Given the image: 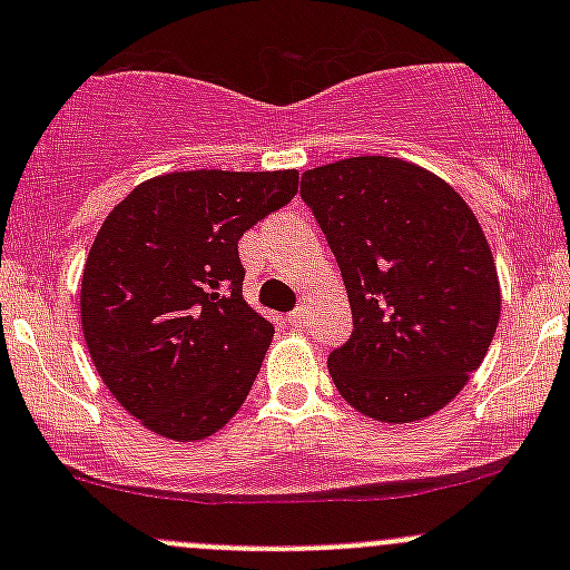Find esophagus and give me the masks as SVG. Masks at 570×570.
<instances>
[{"mask_svg": "<svg viewBox=\"0 0 570 570\" xmlns=\"http://www.w3.org/2000/svg\"><path fill=\"white\" fill-rule=\"evenodd\" d=\"M289 322H292V325H295V327L306 325V322H308V308H306V306H297L295 312L289 314Z\"/></svg>", "mask_w": 570, "mask_h": 570, "instance_id": "34e87169", "label": "esophagus"}]
</instances>
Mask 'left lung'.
Returning <instances> with one entry per match:
<instances>
[{
	"label": "left lung",
	"mask_w": 570,
	"mask_h": 570,
	"mask_svg": "<svg viewBox=\"0 0 570 570\" xmlns=\"http://www.w3.org/2000/svg\"><path fill=\"white\" fill-rule=\"evenodd\" d=\"M301 195L342 269L353 336L327 358L338 394L377 422L452 402L497 333L502 292L469 204L394 157L306 170Z\"/></svg>",
	"instance_id": "left-lung-1"
}]
</instances>
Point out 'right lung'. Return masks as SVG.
Here are the masks:
<instances>
[{
  "label": "right lung",
  "mask_w": 570,
  "mask_h": 570,
  "mask_svg": "<svg viewBox=\"0 0 570 570\" xmlns=\"http://www.w3.org/2000/svg\"><path fill=\"white\" fill-rule=\"evenodd\" d=\"M297 193V170H181L137 184L101 223L82 273L96 372L151 433L226 428L273 342L243 297L239 239Z\"/></svg>",
  "instance_id": "1"
}]
</instances>
